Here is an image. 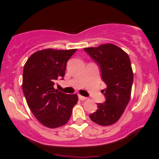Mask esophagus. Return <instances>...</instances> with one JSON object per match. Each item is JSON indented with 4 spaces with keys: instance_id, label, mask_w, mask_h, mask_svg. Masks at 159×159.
Returning a JSON list of instances; mask_svg holds the SVG:
<instances>
[{
    "instance_id": "34e87169",
    "label": "esophagus",
    "mask_w": 159,
    "mask_h": 159,
    "mask_svg": "<svg viewBox=\"0 0 159 159\" xmlns=\"http://www.w3.org/2000/svg\"><path fill=\"white\" fill-rule=\"evenodd\" d=\"M78 98H79L80 100H81V101H84V100L87 99V97H84V96H81V95H79V96H78Z\"/></svg>"
}]
</instances>
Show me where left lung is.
Returning <instances> with one entry per match:
<instances>
[{"instance_id": "left-lung-1", "label": "left lung", "mask_w": 159, "mask_h": 159, "mask_svg": "<svg viewBox=\"0 0 159 159\" xmlns=\"http://www.w3.org/2000/svg\"><path fill=\"white\" fill-rule=\"evenodd\" d=\"M84 51L100 66L102 78L107 87L102 93L105 103H98V109L90 118L98 125H111L117 122L131 98L133 72L127 53L111 43L85 48Z\"/></svg>"}]
</instances>
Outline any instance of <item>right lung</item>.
<instances>
[{
	"label": "right lung",
	"instance_id": "add662e5",
	"mask_svg": "<svg viewBox=\"0 0 159 159\" xmlns=\"http://www.w3.org/2000/svg\"><path fill=\"white\" fill-rule=\"evenodd\" d=\"M76 51H38L24 66L22 90L27 105L39 123L50 129L65 125L78 102L76 94H66L54 88L56 80L64 77L67 61Z\"/></svg>",
	"mask_w": 159,
	"mask_h": 159
}]
</instances>
